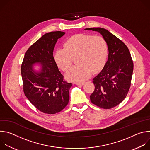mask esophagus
Wrapping results in <instances>:
<instances>
[{
	"mask_svg": "<svg viewBox=\"0 0 150 150\" xmlns=\"http://www.w3.org/2000/svg\"><path fill=\"white\" fill-rule=\"evenodd\" d=\"M85 82H76V84L77 85H83Z\"/></svg>",
	"mask_w": 150,
	"mask_h": 150,
	"instance_id": "34e87169",
	"label": "esophagus"
}]
</instances>
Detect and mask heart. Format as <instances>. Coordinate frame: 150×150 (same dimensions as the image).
<instances>
[{
  "label": "heart",
  "instance_id": "heart-1",
  "mask_svg": "<svg viewBox=\"0 0 150 150\" xmlns=\"http://www.w3.org/2000/svg\"><path fill=\"white\" fill-rule=\"evenodd\" d=\"M108 56V44L99 35L79 34L75 35L64 44V48L58 49L54 54L57 66L63 71H68L76 58L78 65L74 67L66 75V78L73 82H81L100 71Z\"/></svg>",
  "mask_w": 150,
  "mask_h": 150
}]
</instances>
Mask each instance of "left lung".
<instances>
[{"instance_id":"8db88e82","label":"left lung","mask_w":150,"mask_h":150,"mask_svg":"<svg viewBox=\"0 0 150 150\" xmlns=\"http://www.w3.org/2000/svg\"><path fill=\"white\" fill-rule=\"evenodd\" d=\"M85 30L101 34L108 46V59L102 71L93 78L95 90L90 96L92 103L109 109L119 104L126 97L131 86L133 61L127 46L115 35L103 28Z\"/></svg>"}]
</instances>
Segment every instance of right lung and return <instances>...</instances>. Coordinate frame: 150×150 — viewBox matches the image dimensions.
Instances as JSON below:
<instances>
[{"instance_id":"right-lung-1","label":"right lung","mask_w":150,"mask_h":150,"mask_svg":"<svg viewBox=\"0 0 150 150\" xmlns=\"http://www.w3.org/2000/svg\"><path fill=\"white\" fill-rule=\"evenodd\" d=\"M62 31L47 33L27 50L21 65L25 96L42 113L55 114L68 104L71 83L63 81L53 57V50ZM39 65L35 69V65Z\"/></svg>"}]
</instances>
